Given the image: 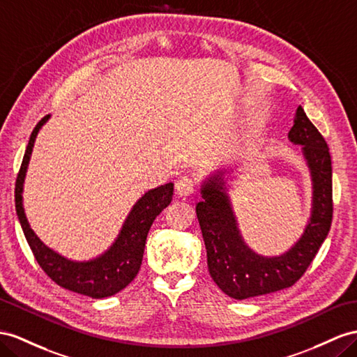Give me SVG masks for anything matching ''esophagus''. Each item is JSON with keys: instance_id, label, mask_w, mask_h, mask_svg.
Returning a JSON list of instances; mask_svg holds the SVG:
<instances>
[{"instance_id": "1", "label": "esophagus", "mask_w": 357, "mask_h": 357, "mask_svg": "<svg viewBox=\"0 0 357 357\" xmlns=\"http://www.w3.org/2000/svg\"><path fill=\"white\" fill-rule=\"evenodd\" d=\"M175 191H176V195L178 196H190V195H193V191H195V181L191 179V178H188V176H182V178H179L178 181H176V184H175Z\"/></svg>"}]
</instances>
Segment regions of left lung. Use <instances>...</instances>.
Here are the masks:
<instances>
[{"label":"left lung","instance_id":"obj_1","mask_svg":"<svg viewBox=\"0 0 357 357\" xmlns=\"http://www.w3.org/2000/svg\"><path fill=\"white\" fill-rule=\"evenodd\" d=\"M301 155L312 181V208L303 234L280 255L267 257L249 248L234 213L225 175L232 169H217L202 181V200L196 205L202 229L208 270L225 294L244 300L289 288L303 276L332 225V160L323 135L298 105L294 125L288 132Z\"/></svg>","mask_w":357,"mask_h":357}]
</instances>
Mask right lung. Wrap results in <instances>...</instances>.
Listing matches in <instances>:
<instances>
[{
    "label": "right lung",
    "mask_w": 357,
    "mask_h": 357,
    "mask_svg": "<svg viewBox=\"0 0 357 357\" xmlns=\"http://www.w3.org/2000/svg\"><path fill=\"white\" fill-rule=\"evenodd\" d=\"M50 114L45 116L33 130L29 146H26L20 173L15 187V206L20 218L24 235L39 262L42 270L57 283V285L78 294L89 296L91 298H105L117 294L125 287L130 285L140 270L146 236L157 215L172 202L173 182L148 190L132 205L125 222L119 231L116 240L107 250L98 257L84 261H75L63 257L59 252L48 248L26 220L24 209V182L29 170L30 158L34 148L36 137L42 126L50 121Z\"/></svg>",
    "instance_id": "obj_1"
}]
</instances>
